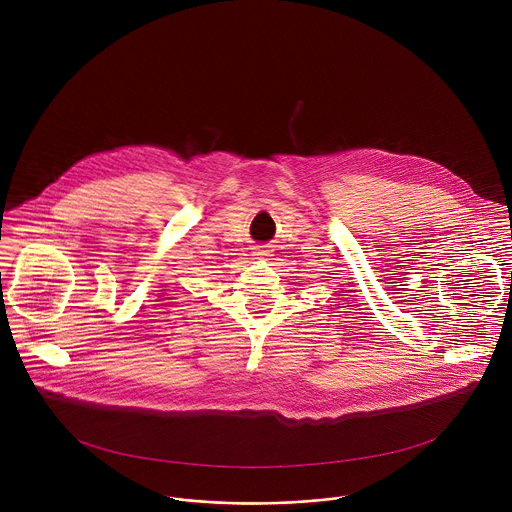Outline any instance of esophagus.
I'll return each instance as SVG.
<instances>
[{
  "instance_id": "obj_1",
  "label": "esophagus",
  "mask_w": 512,
  "mask_h": 512,
  "mask_svg": "<svg viewBox=\"0 0 512 512\" xmlns=\"http://www.w3.org/2000/svg\"><path fill=\"white\" fill-rule=\"evenodd\" d=\"M254 256H256V258H268V256H270V250L264 248V246H258L256 252H254Z\"/></svg>"
}]
</instances>
